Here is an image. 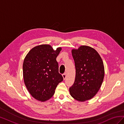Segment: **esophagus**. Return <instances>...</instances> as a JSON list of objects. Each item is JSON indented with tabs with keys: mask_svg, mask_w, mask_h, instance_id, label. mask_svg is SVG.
Returning <instances> with one entry per match:
<instances>
[{
	"mask_svg": "<svg viewBox=\"0 0 124 124\" xmlns=\"http://www.w3.org/2000/svg\"><path fill=\"white\" fill-rule=\"evenodd\" d=\"M62 77H63V79H65L66 78V73H63V74H62Z\"/></svg>",
	"mask_w": 124,
	"mask_h": 124,
	"instance_id": "obj_1",
	"label": "esophagus"
}]
</instances>
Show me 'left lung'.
Returning a JSON list of instances; mask_svg holds the SVG:
<instances>
[{"instance_id": "left-lung-1", "label": "left lung", "mask_w": 124, "mask_h": 124, "mask_svg": "<svg viewBox=\"0 0 124 124\" xmlns=\"http://www.w3.org/2000/svg\"><path fill=\"white\" fill-rule=\"evenodd\" d=\"M72 55L76 73L73 85L70 87L71 96L83 101L92 99L99 90L104 76L102 60L94 48L82 46L73 49Z\"/></svg>"}]
</instances>
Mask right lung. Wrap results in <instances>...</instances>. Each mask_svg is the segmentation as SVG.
I'll use <instances>...</instances> for the list:
<instances>
[{
  "mask_svg": "<svg viewBox=\"0 0 124 124\" xmlns=\"http://www.w3.org/2000/svg\"><path fill=\"white\" fill-rule=\"evenodd\" d=\"M61 50V47L55 51L50 45L42 44L32 48L26 56L23 65L24 83L36 99L45 101L50 99L63 81L56 61Z\"/></svg>",
  "mask_w": 124,
  "mask_h": 124,
  "instance_id": "obj_1",
  "label": "right lung"
}]
</instances>
